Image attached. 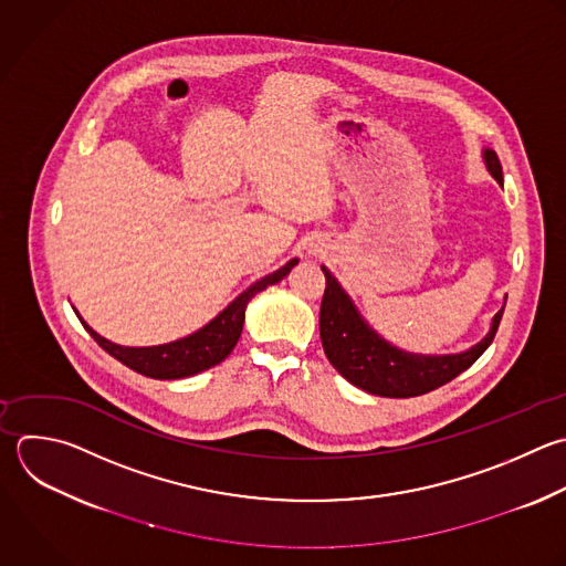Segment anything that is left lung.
Instances as JSON below:
<instances>
[{
    "label": "left lung",
    "instance_id": "1",
    "mask_svg": "<svg viewBox=\"0 0 566 566\" xmlns=\"http://www.w3.org/2000/svg\"><path fill=\"white\" fill-rule=\"evenodd\" d=\"M489 175L502 186V168L493 150H482ZM325 294L321 303V340L327 360L354 387L385 398H411L438 389L469 369L491 345L502 310L491 318L489 332L469 349L455 354H413L382 338L358 312L336 276L321 265ZM506 303V296H504Z\"/></svg>",
    "mask_w": 566,
    "mask_h": 566
}]
</instances>
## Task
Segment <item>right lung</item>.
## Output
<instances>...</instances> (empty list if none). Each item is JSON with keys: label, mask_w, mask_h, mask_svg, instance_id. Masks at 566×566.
<instances>
[{"label": "right lung", "mask_w": 566, "mask_h": 566, "mask_svg": "<svg viewBox=\"0 0 566 566\" xmlns=\"http://www.w3.org/2000/svg\"><path fill=\"white\" fill-rule=\"evenodd\" d=\"M294 265H298V259L287 261L276 272L252 283L245 292H241L223 312H219L201 329H197L184 338H177L172 343H164V345L128 347V345L113 343V340L104 338L102 334H97L82 318V314L77 310H75V314L80 316L86 332L99 343V347H104L113 358L122 360L126 367L135 369L137 374H144L148 378H161V380L188 378V376L206 371V369L219 365L223 358H228V354L234 349V345L243 332L248 303L265 287L283 281Z\"/></svg>", "instance_id": "right-lung-1"}]
</instances>
